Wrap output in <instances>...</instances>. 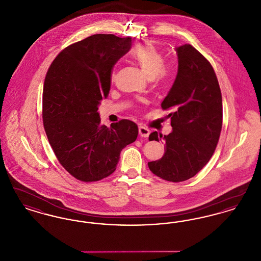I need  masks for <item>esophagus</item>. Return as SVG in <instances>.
<instances>
[{
  "label": "esophagus",
  "mask_w": 261,
  "mask_h": 261,
  "mask_svg": "<svg viewBox=\"0 0 261 261\" xmlns=\"http://www.w3.org/2000/svg\"><path fill=\"white\" fill-rule=\"evenodd\" d=\"M149 133H150V131H149L148 128H146L144 126H139V134H140V136L148 138Z\"/></svg>",
  "instance_id": "obj_1"
}]
</instances>
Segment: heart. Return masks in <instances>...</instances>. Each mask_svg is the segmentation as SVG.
Instances as JSON below:
<instances>
[{"mask_svg": "<svg viewBox=\"0 0 261 261\" xmlns=\"http://www.w3.org/2000/svg\"><path fill=\"white\" fill-rule=\"evenodd\" d=\"M131 58L138 63L143 73L149 78L155 77L159 81L164 82L170 74V68L164 64V57L162 51L152 44L146 43L137 46L131 51ZM114 72L112 73V78Z\"/></svg>", "mask_w": 261, "mask_h": 261, "instance_id": "obj_1", "label": "heart"}]
</instances>
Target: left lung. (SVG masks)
<instances>
[{"mask_svg":"<svg viewBox=\"0 0 261 261\" xmlns=\"http://www.w3.org/2000/svg\"><path fill=\"white\" fill-rule=\"evenodd\" d=\"M178 71L173 85L162 102L170 113L172 132L156 131L149 141L165 142L161 160L148 163L149 170L170 182L194 177L210 162L222 128V97L210 62L193 46L175 48Z\"/></svg>","mask_w":261,"mask_h":261,"instance_id":"1","label":"left lung"}]
</instances>
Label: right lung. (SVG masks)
<instances>
[{"label": "right lung", "instance_id": "add662e5", "mask_svg": "<svg viewBox=\"0 0 261 261\" xmlns=\"http://www.w3.org/2000/svg\"><path fill=\"white\" fill-rule=\"evenodd\" d=\"M131 38L96 34L62 50L43 89V123L57 159L76 179L99 181L114 172L120 152L136 141L138 126L123 119L100 124V100L109 96L115 62Z\"/></svg>", "mask_w": 261, "mask_h": 261}]
</instances>
